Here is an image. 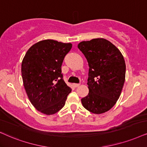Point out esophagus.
Listing matches in <instances>:
<instances>
[{
	"instance_id": "esophagus-1",
	"label": "esophagus",
	"mask_w": 147,
	"mask_h": 147,
	"mask_svg": "<svg viewBox=\"0 0 147 147\" xmlns=\"http://www.w3.org/2000/svg\"><path fill=\"white\" fill-rule=\"evenodd\" d=\"M80 85V84H79V83H73V86L75 87H79Z\"/></svg>"
}]
</instances>
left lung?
<instances>
[{
    "instance_id": "8db88e82",
    "label": "left lung",
    "mask_w": 147,
    "mask_h": 147,
    "mask_svg": "<svg viewBox=\"0 0 147 147\" xmlns=\"http://www.w3.org/2000/svg\"><path fill=\"white\" fill-rule=\"evenodd\" d=\"M88 62L89 94L81 99L85 109L102 114L113 108L125 79V62L121 51L107 39L94 38L78 45Z\"/></svg>"
}]
</instances>
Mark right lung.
Masks as SVG:
<instances>
[{
    "mask_svg": "<svg viewBox=\"0 0 147 147\" xmlns=\"http://www.w3.org/2000/svg\"><path fill=\"white\" fill-rule=\"evenodd\" d=\"M71 43L40 40L29 48L22 62V77L26 92L35 109L53 115L66 103L71 88L63 79L62 66Z\"/></svg>",
    "mask_w": 147,
    "mask_h": 147,
    "instance_id": "right-lung-1",
    "label": "right lung"
}]
</instances>
